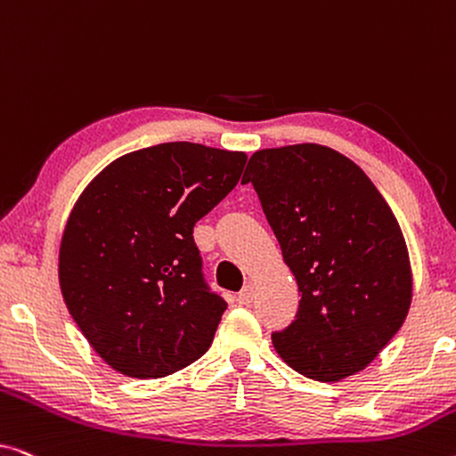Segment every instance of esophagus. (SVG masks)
I'll use <instances>...</instances> for the list:
<instances>
[{
    "instance_id": "esophagus-1",
    "label": "esophagus",
    "mask_w": 456,
    "mask_h": 456,
    "mask_svg": "<svg viewBox=\"0 0 456 456\" xmlns=\"http://www.w3.org/2000/svg\"><path fill=\"white\" fill-rule=\"evenodd\" d=\"M236 301H239V305H251L253 303V284H247L245 289L239 292V298H236Z\"/></svg>"
}]
</instances>
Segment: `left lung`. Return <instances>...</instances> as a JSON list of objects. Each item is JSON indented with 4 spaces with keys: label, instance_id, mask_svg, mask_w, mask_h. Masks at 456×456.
<instances>
[{
    "label": "left lung",
    "instance_id": "obj_1",
    "mask_svg": "<svg viewBox=\"0 0 456 456\" xmlns=\"http://www.w3.org/2000/svg\"><path fill=\"white\" fill-rule=\"evenodd\" d=\"M251 183L295 273V322L272 334L292 370L338 382L365 370L409 314L413 278L395 214L357 164L303 142L251 155Z\"/></svg>",
    "mask_w": 456,
    "mask_h": 456
}]
</instances>
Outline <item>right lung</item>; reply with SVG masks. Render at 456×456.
<instances>
[{"label": "right lung", "mask_w": 456, "mask_h": 456, "mask_svg": "<svg viewBox=\"0 0 456 456\" xmlns=\"http://www.w3.org/2000/svg\"><path fill=\"white\" fill-rule=\"evenodd\" d=\"M247 155L161 142L111 161L83 191L60 245V289L95 353L164 378L208 351L226 301L205 282L192 228L239 183Z\"/></svg>", "instance_id": "add662e5"}]
</instances>
